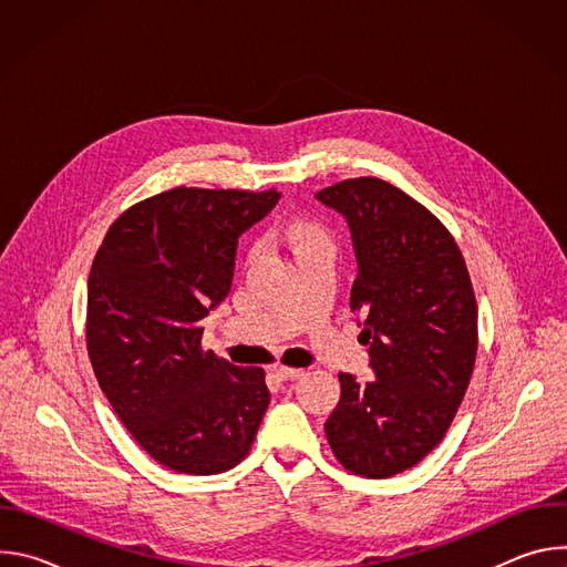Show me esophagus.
Segmentation results:
<instances>
[{"label": "esophagus", "instance_id": "34e87169", "mask_svg": "<svg viewBox=\"0 0 567 567\" xmlns=\"http://www.w3.org/2000/svg\"><path fill=\"white\" fill-rule=\"evenodd\" d=\"M276 374L280 377V379H300V377H305V370H300V368H287V365H276Z\"/></svg>", "mask_w": 567, "mask_h": 567}]
</instances>
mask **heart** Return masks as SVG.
Listing matches in <instances>:
<instances>
[{
    "mask_svg": "<svg viewBox=\"0 0 567 567\" xmlns=\"http://www.w3.org/2000/svg\"><path fill=\"white\" fill-rule=\"evenodd\" d=\"M289 235L293 239V245L300 247V245H307V241H313L318 237H326V233H322V228L313 221H307V219H293L289 224Z\"/></svg>",
    "mask_w": 567,
    "mask_h": 567,
    "instance_id": "heart-1",
    "label": "heart"
}]
</instances>
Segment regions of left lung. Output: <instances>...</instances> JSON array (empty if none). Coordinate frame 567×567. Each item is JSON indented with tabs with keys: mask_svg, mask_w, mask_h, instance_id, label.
I'll use <instances>...</instances> for the list:
<instances>
[{
	"mask_svg": "<svg viewBox=\"0 0 567 567\" xmlns=\"http://www.w3.org/2000/svg\"><path fill=\"white\" fill-rule=\"evenodd\" d=\"M316 199L350 226V307L377 377L339 374L326 435L348 471L390 477L422 462L457 413L477 352L475 293L446 226L392 184L346 179Z\"/></svg>",
	"mask_w": 567,
	"mask_h": 567,
	"instance_id": "8db88e82",
	"label": "left lung"
}]
</instances>
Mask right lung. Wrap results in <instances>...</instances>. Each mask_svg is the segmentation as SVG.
<instances>
[{
  "instance_id": "obj_1",
  "label": "right lung",
  "mask_w": 567,
  "mask_h": 567,
  "mask_svg": "<svg viewBox=\"0 0 567 567\" xmlns=\"http://www.w3.org/2000/svg\"><path fill=\"white\" fill-rule=\"evenodd\" d=\"M278 199V190L179 186L127 208L94 258V374L141 449L177 473L239 464L269 406L265 370L204 352L202 320L230 291L239 235Z\"/></svg>"
}]
</instances>
